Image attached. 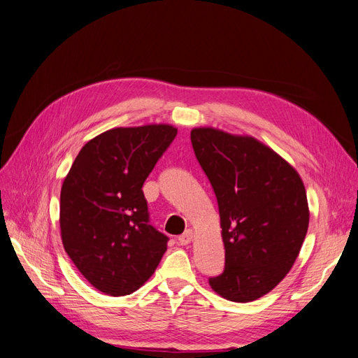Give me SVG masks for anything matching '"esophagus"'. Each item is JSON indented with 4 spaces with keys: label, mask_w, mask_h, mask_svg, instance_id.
<instances>
[{
    "label": "esophagus",
    "mask_w": 358,
    "mask_h": 358,
    "mask_svg": "<svg viewBox=\"0 0 358 358\" xmlns=\"http://www.w3.org/2000/svg\"><path fill=\"white\" fill-rule=\"evenodd\" d=\"M192 237H194V231H192L191 229H188L183 234H180V236L178 237V242H179V245H182V246L189 245L191 241H192Z\"/></svg>",
    "instance_id": "obj_1"
}]
</instances>
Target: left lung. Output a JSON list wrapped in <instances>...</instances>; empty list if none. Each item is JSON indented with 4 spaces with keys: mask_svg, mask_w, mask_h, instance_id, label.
<instances>
[{
    "mask_svg": "<svg viewBox=\"0 0 358 358\" xmlns=\"http://www.w3.org/2000/svg\"><path fill=\"white\" fill-rule=\"evenodd\" d=\"M191 141L218 202L224 271L210 278L230 301H253L296 262L309 227L301 178L274 150L248 135L194 128Z\"/></svg>",
    "mask_w": 358,
    "mask_h": 358,
    "instance_id": "1",
    "label": "left lung"
}]
</instances>
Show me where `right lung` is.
Returning a JSON list of instances; mask_svg holds the SVG:
<instances>
[{"mask_svg":"<svg viewBox=\"0 0 358 358\" xmlns=\"http://www.w3.org/2000/svg\"><path fill=\"white\" fill-rule=\"evenodd\" d=\"M176 134L166 124L109 129L80 150L64 179L62 245L101 293L138 290L167 249V236L148 223L141 188Z\"/></svg>","mask_w":358,"mask_h":358,"instance_id":"right-lung-1","label":"right lung"}]
</instances>
